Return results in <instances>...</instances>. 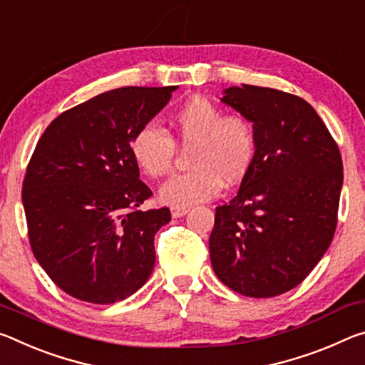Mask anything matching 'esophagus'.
<instances>
[{
	"label": "esophagus",
	"mask_w": 365,
	"mask_h": 365,
	"mask_svg": "<svg viewBox=\"0 0 365 365\" xmlns=\"http://www.w3.org/2000/svg\"><path fill=\"white\" fill-rule=\"evenodd\" d=\"M189 212V208H176V207H173L171 208V217L173 218H181V217H184V215H186Z\"/></svg>",
	"instance_id": "1"
}]
</instances>
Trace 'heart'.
Returning a JSON list of instances; mask_svg holds the SVG:
<instances>
[{
  "label": "heart",
  "mask_w": 365,
  "mask_h": 365,
  "mask_svg": "<svg viewBox=\"0 0 365 365\" xmlns=\"http://www.w3.org/2000/svg\"><path fill=\"white\" fill-rule=\"evenodd\" d=\"M173 129L182 147H194L192 171L170 179L160 189L165 205L187 208L213 199L223 181H241L252 163L255 133L241 115L223 116V110L205 97L187 100L173 118ZM175 142L155 124H143L130 139V155L148 178L166 176L175 161Z\"/></svg>",
  "instance_id": "heart-1"
}]
</instances>
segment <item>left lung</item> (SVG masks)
Segmentation results:
<instances>
[{"mask_svg": "<svg viewBox=\"0 0 365 365\" xmlns=\"http://www.w3.org/2000/svg\"><path fill=\"white\" fill-rule=\"evenodd\" d=\"M220 98L252 123L255 152L236 197L217 207L210 260L220 282L247 297L296 288L330 247L343 161L312 106L267 87Z\"/></svg>", "mask_w": 365, "mask_h": 365, "instance_id": "1", "label": "left lung"}]
</instances>
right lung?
I'll return each mask as SVG.
<instances>
[{"label": "right lung", "mask_w": 365, "mask_h": 365, "mask_svg": "<svg viewBox=\"0 0 365 365\" xmlns=\"http://www.w3.org/2000/svg\"><path fill=\"white\" fill-rule=\"evenodd\" d=\"M178 86L123 87L59 115L35 147L22 186L29 239L41 268L76 299L113 304L147 283L166 207L152 195L130 139L168 105Z\"/></svg>", "instance_id": "right-lung-1"}]
</instances>
